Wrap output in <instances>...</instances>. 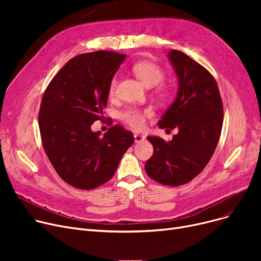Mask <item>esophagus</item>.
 Listing matches in <instances>:
<instances>
[{
    "label": "esophagus",
    "instance_id": "obj_1",
    "mask_svg": "<svg viewBox=\"0 0 261 261\" xmlns=\"http://www.w3.org/2000/svg\"><path fill=\"white\" fill-rule=\"evenodd\" d=\"M144 140H145V138H144L143 135L138 134V133L134 134V141H135V143H141V142H143Z\"/></svg>",
    "mask_w": 261,
    "mask_h": 261
}]
</instances>
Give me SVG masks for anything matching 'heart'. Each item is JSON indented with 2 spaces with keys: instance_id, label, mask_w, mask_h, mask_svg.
I'll list each match as a JSON object with an SVG mask.
<instances>
[{
  "instance_id": "1",
  "label": "heart",
  "mask_w": 261,
  "mask_h": 261,
  "mask_svg": "<svg viewBox=\"0 0 261 261\" xmlns=\"http://www.w3.org/2000/svg\"><path fill=\"white\" fill-rule=\"evenodd\" d=\"M132 72L138 77L146 87H156V94L160 97H167L169 94V87L161 82L165 76L163 68L154 62L142 60L132 65ZM118 85V79L114 76L109 85V95L114 96L116 94ZM152 114L150 109H138V108H128L119 113V118L127 123L128 126L135 130H140L144 128L145 121L148 116Z\"/></svg>"
}]
</instances>
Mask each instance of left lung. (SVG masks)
Here are the masks:
<instances>
[{
    "label": "left lung",
    "instance_id": "8db88e82",
    "mask_svg": "<svg viewBox=\"0 0 261 261\" xmlns=\"http://www.w3.org/2000/svg\"><path fill=\"white\" fill-rule=\"evenodd\" d=\"M168 57L179 77L175 100L159 121L162 129H179L166 143L147 136L153 154L146 164L147 174L167 186L190 182L205 168L220 139L223 103L214 76L186 54L171 49Z\"/></svg>",
    "mask_w": 261,
    "mask_h": 261
}]
</instances>
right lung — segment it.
I'll list each match as a JSON object with an SVG mask.
<instances>
[{
	"label": "right lung",
	"instance_id": "add662e5",
	"mask_svg": "<svg viewBox=\"0 0 261 261\" xmlns=\"http://www.w3.org/2000/svg\"><path fill=\"white\" fill-rule=\"evenodd\" d=\"M126 55L98 50L72 58L47 86L40 106L44 151L61 179L89 190L108 182L134 143L131 131L115 125L100 136L91 126L103 118L109 85Z\"/></svg>",
	"mask_w": 261,
	"mask_h": 261
}]
</instances>
